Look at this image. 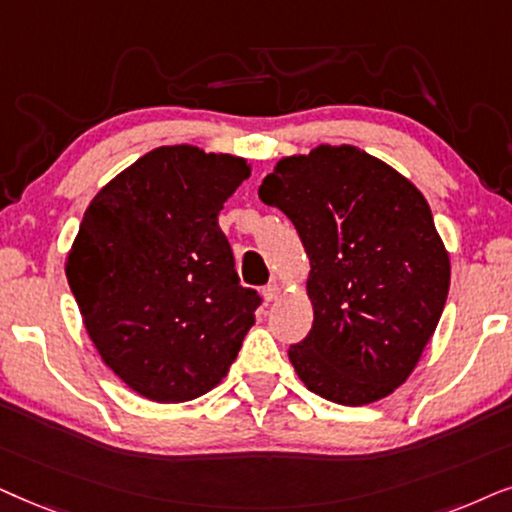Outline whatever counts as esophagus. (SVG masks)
<instances>
[{
    "label": "esophagus",
    "mask_w": 512,
    "mask_h": 512,
    "mask_svg": "<svg viewBox=\"0 0 512 512\" xmlns=\"http://www.w3.org/2000/svg\"><path fill=\"white\" fill-rule=\"evenodd\" d=\"M262 295H264V299H267V302H276V299L281 297V285H278V283H269L267 288L262 290Z\"/></svg>",
    "instance_id": "obj_1"
}]
</instances>
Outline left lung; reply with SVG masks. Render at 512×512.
Wrapping results in <instances>:
<instances>
[{"label":"left lung","mask_w":512,"mask_h":512,"mask_svg":"<svg viewBox=\"0 0 512 512\" xmlns=\"http://www.w3.org/2000/svg\"><path fill=\"white\" fill-rule=\"evenodd\" d=\"M260 199L290 217L311 271L313 325L288 356L337 405L405 384L445 309L449 255L424 194L377 156L320 145L276 163Z\"/></svg>","instance_id":"8db88e82"}]
</instances>
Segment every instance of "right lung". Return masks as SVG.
Wrapping results in <instances>:
<instances>
[{
  "instance_id": "1",
  "label": "right lung",
  "mask_w": 512,
  "mask_h": 512,
  "mask_svg": "<svg viewBox=\"0 0 512 512\" xmlns=\"http://www.w3.org/2000/svg\"><path fill=\"white\" fill-rule=\"evenodd\" d=\"M248 161L156 147L95 194L65 274L100 358L142 398L185 403L220 384L255 325L217 215Z\"/></svg>"
}]
</instances>
